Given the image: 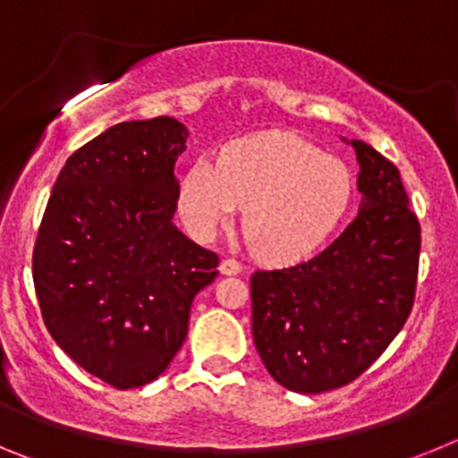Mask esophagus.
I'll list each match as a JSON object with an SVG mask.
<instances>
[{
	"instance_id": "esophagus-1",
	"label": "esophagus",
	"mask_w": 458,
	"mask_h": 458,
	"mask_svg": "<svg viewBox=\"0 0 458 458\" xmlns=\"http://www.w3.org/2000/svg\"><path fill=\"white\" fill-rule=\"evenodd\" d=\"M220 273L222 275H238V273H242V264L241 261H236V259H222Z\"/></svg>"
}]
</instances>
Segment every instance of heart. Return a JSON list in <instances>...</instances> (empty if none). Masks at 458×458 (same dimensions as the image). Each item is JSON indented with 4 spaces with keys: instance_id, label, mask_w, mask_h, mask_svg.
<instances>
[{
    "instance_id": "b5f03b06",
    "label": "heart",
    "mask_w": 458,
    "mask_h": 458,
    "mask_svg": "<svg viewBox=\"0 0 458 458\" xmlns=\"http://www.w3.org/2000/svg\"><path fill=\"white\" fill-rule=\"evenodd\" d=\"M358 197L351 167L291 132L242 137L217 163L201 157L179 183V213L201 241L233 220L270 264H293L326 248L349 220Z\"/></svg>"
}]
</instances>
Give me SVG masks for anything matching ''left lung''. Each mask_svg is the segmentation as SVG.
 Here are the masks:
<instances>
[{
    "instance_id": "obj_1",
    "label": "left lung",
    "mask_w": 458,
    "mask_h": 458,
    "mask_svg": "<svg viewBox=\"0 0 458 458\" xmlns=\"http://www.w3.org/2000/svg\"><path fill=\"white\" fill-rule=\"evenodd\" d=\"M344 140V137H342ZM358 217L310 261L252 275L254 346L291 392L318 394L358 378L412 310L420 222L399 169L360 140Z\"/></svg>"
}]
</instances>
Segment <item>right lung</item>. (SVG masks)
I'll return each mask as SVG.
<instances>
[{
	"mask_svg": "<svg viewBox=\"0 0 458 458\" xmlns=\"http://www.w3.org/2000/svg\"><path fill=\"white\" fill-rule=\"evenodd\" d=\"M185 140L188 128L172 116L107 128L66 160L36 238L47 333L119 390L167 369L194 295L217 277V254L174 225Z\"/></svg>",
	"mask_w": 458,
	"mask_h": 458,
	"instance_id": "add662e5",
	"label": "right lung"
}]
</instances>
